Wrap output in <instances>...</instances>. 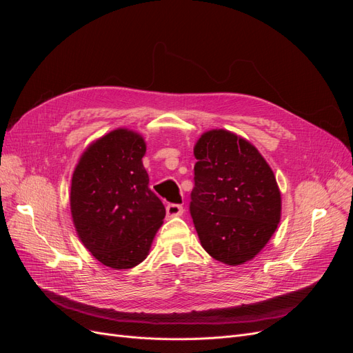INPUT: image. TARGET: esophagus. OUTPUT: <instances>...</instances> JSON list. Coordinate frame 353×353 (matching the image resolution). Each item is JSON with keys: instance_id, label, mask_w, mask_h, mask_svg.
Listing matches in <instances>:
<instances>
[{"instance_id": "1", "label": "esophagus", "mask_w": 353, "mask_h": 353, "mask_svg": "<svg viewBox=\"0 0 353 353\" xmlns=\"http://www.w3.org/2000/svg\"><path fill=\"white\" fill-rule=\"evenodd\" d=\"M166 213L168 216H181L184 213V208L181 205H168L166 206Z\"/></svg>"}]
</instances>
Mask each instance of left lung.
<instances>
[{
	"label": "left lung",
	"instance_id": "obj_1",
	"mask_svg": "<svg viewBox=\"0 0 353 353\" xmlns=\"http://www.w3.org/2000/svg\"><path fill=\"white\" fill-rule=\"evenodd\" d=\"M190 212L213 259L252 261L281 221V191L271 166L249 140L227 130L203 132L194 144Z\"/></svg>",
	"mask_w": 353,
	"mask_h": 353
}]
</instances>
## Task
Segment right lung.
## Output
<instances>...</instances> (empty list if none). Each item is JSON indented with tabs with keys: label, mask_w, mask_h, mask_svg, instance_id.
Instances as JSON below:
<instances>
[{
	"label": "right lung",
	"mask_w": 353,
	"mask_h": 353,
	"mask_svg": "<svg viewBox=\"0 0 353 353\" xmlns=\"http://www.w3.org/2000/svg\"><path fill=\"white\" fill-rule=\"evenodd\" d=\"M144 137L116 128L81 154L70 184V215L79 240L104 266L130 270L150 253L166 215L148 188Z\"/></svg>",
	"instance_id": "add662e5"
}]
</instances>
